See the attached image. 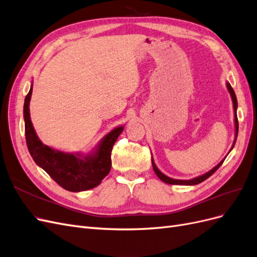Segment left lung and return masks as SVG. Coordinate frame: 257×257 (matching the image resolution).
Listing matches in <instances>:
<instances>
[{
  "mask_svg": "<svg viewBox=\"0 0 257 257\" xmlns=\"http://www.w3.org/2000/svg\"><path fill=\"white\" fill-rule=\"evenodd\" d=\"M226 87H227V90H228L229 94H230V96H231L232 106H234V116H235V141H234V144H232V146H231V149H232V148H234V146H235V144H236V139H237V136H238V119H237V107H238V103H237V97H236V94H235V92H234V89L231 88V85H230L229 82H226ZM231 149L229 150V152L231 151ZM224 160H225V159H224ZM224 160H222V161L219 163V164H217L216 166H214L211 170H209L208 173H206V174H204V175H201V176H199V177L190 179V180H179V179H173V178H170V177L164 175V174H163V173L161 172V170L157 167V165H155V163H154V161H153V158H152V166H153V170L155 172V174H157V176L161 179V180H162L163 182L168 183V184L195 185V184H198V183H200V182L205 181L206 179H208L210 176L213 175V174L216 172V169L222 165V163L224 162Z\"/></svg>",
  "mask_w": 257,
  "mask_h": 257,
  "instance_id": "left-lung-1",
  "label": "left lung"
}]
</instances>
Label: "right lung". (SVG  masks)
Returning <instances> with one entry per match:
<instances>
[{"mask_svg": "<svg viewBox=\"0 0 257 257\" xmlns=\"http://www.w3.org/2000/svg\"><path fill=\"white\" fill-rule=\"evenodd\" d=\"M33 83L23 105L26 141L29 152L36 164L43 168L62 188L71 192H81L95 188L109 174L111 168V150L124 126L109 132L88 154L65 153L44 145L33 127L30 116V100Z\"/></svg>", "mask_w": 257, "mask_h": 257, "instance_id": "right-lung-1", "label": "right lung"}]
</instances>
